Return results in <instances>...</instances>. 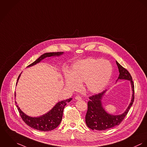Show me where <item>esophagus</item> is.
Returning a JSON list of instances; mask_svg holds the SVG:
<instances>
[{"mask_svg":"<svg viewBox=\"0 0 147 147\" xmlns=\"http://www.w3.org/2000/svg\"><path fill=\"white\" fill-rule=\"evenodd\" d=\"M75 98L76 99V100H81L82 98L80 96H79V95H77V96H76V97H75Z\"/></svg>","mask_w":147,"mask_h":147,"instance_id":"1","label":"esophagus"}]
</instances>
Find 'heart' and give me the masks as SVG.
<instances>
[{"mask_svg":"<svg viewBox=\"0 0 147 147\" xmlns=\"http://www.w3.org/2000/svg\"><path fill=\"white\" fill-rule=\"evenodd\" d=\"M112 72L111 63L106 60L89 58L75 63L71 73L66 72V86L77 90L85 82L86 87L91 93L102 91L109 81Z\"/></svg>","mask_w":147,"mask_h":147,"instance_id":"obj_1","label":"heart"}]
</instances>
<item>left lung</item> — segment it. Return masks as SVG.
Segmentation results:
<instances>
[{
    "label": "left lung",
    "instance_id": "1",
    "mask_svg": "<svg viewBox=\"0 0 147 147\" xmlns=\"http://www.w3.org/2000/svg\"><path fill=\"white\" fill-rule=\"evenodd\" d=\"M116 64L118 66L119 72L118 80L130 81L132 90L130 104L123 114L113 115L107 113L104 109L101 104V100L106 90L98 94L90 96V100L87 103L88 109L85 119L87 126L92 130H105L112 128L117 125H119L128 113L134 101V84L132 77L127 69L121 65L117 61H116Z\"/></svg>",
    "mask_w": 147,
    "mask_h": 147
}]
</instances>
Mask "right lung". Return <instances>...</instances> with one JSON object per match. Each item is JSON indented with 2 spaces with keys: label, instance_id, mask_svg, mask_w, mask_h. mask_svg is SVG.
Here are the masks:
<instances>
[{
  "label": "right lung",
  "instance_id": "right-lung-1",
  "mask_svg": "<svg viewBox=\"0 0 147 147\" xmlns=\"http://www.w3.org/2000/svg\"><path fill=\"white\" fill-rule=\"evenodd\" d=\"M63 53V52L46 53L40 56L38 59L33 62V63L28 66V67L35 65L36 63H39L42 60L44 59L47 57L60 56ZM20 75L21 74L19 75L17 78V81L20 78ZM15 96H16V94H15ZM71 99L72 98H70L66 100L59 102L47 113L39 117H29L24 113L18 108V105H16V107L22 119L27 125L37 130L49 131L56 129L60 125L62 120L63 111L65 106L67 102H70L71 100ZM15 102L16 104H17L16 102Z\"/></svg>",
  "mask_w": 147,
  "mask_h": 147
}]
</instances>
